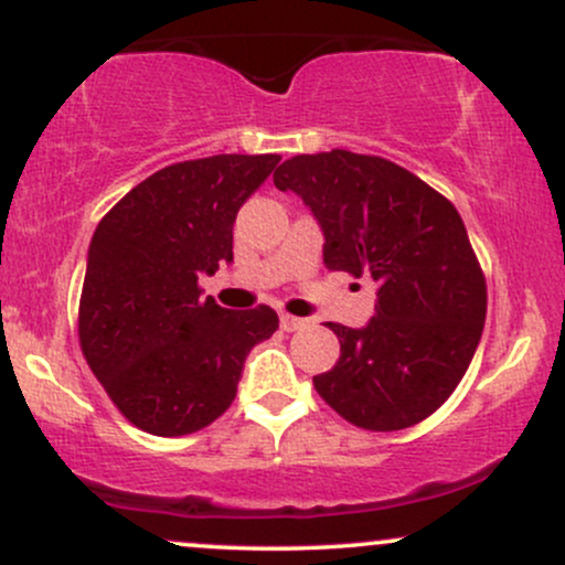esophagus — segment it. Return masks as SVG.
Listing matches in <instances>:
<instances>
[{"label": "esophagus", "mask_w": 565, "mask_h": 565, "mask_svg": "<svg viewBox=\"0 0 565 565\" xmlns=\"http://www.w3.org/2000/svg\"><path fill=\"white\" fill-rule=\"evenodd\" d=\"M305 323H308V321L297 319V316H289V313L281 316V329H284V332H297V329H302Z\"/></svg>", "instance_id": "1"}]
</instances>
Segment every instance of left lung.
I'll list each match as a JSON object with an SVG mask.
<instances>
[{
    "label": "left lung",
    "mask_w": 565,
    "mask_h": 565,
    "mask_svg": "<svg viewBox=\"0 0 565 565\" xmlns=\"http://www.w3.org/2000/svg\"><path fill=\"white\" fill-rule=\"evenodd\" d=\"M274 183L319 220L329 270L377 284L364 329L329 321L340 361L316 391L364 430L423 423L465 377L486 321V278L457 206L404 167L342 148L287 159Z\"/></svg>",
    "instance_id": "8db88e82"
}]
</instances>
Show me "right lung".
<instances>
[{"label": "right lung", "instance_id": "obj_1", "mask_svg": "<svg viewBox=\"0 0 565 565\" xmlns=\"http://www.w3.org/2000/svg\"><path fill=\"white\" fill-rule=\"evenodd\" d=\"M281 161L220 153L153 172L97 223L79 345L114 406L151 436H188L236 398L244 359L278 329L268 305L220 308L199 276L233 260L238 206Z\"/></svg>", "mask_w": 565, "mask_h": 565}]
</instances>
